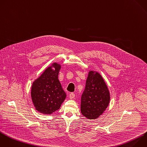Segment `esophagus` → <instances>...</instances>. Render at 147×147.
<instances>
[{"label":"esophagus","instance_id":"esophagus-1","mask_svg":"<svg viewBox=\"0 0 147 147\" xmlns=\"http://www.w3.org/2000/svg\"><path fill=\"white\" fill-rule=\"evenodd\" d=\"M69 98L71 99H73V98H74V97H75V94L74 93H73V92H71L70 94H69Z\"/></svg>","mask_w":147,"mask_h":147}]
</instances>
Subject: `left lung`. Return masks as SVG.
Listing matches in <instances>:
<instances>
[{"label":"left lung","mask_w":147,"mask_h":147,"mask_svg":"<svg viewBox=\"0 0 147 147\" xmlns=\"http://www.w3.org/2000/svg\"><path fill=\"white\" fill-rule=\"evenodd\" d=\"M110 100V91L101 75L90 71L81 98L82 114L89 119H95L106 110Z\"/></svg>","instance_id":"left-lung-1"}]
</instances>
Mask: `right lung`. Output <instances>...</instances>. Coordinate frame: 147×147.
<instances>
[{"label": "right lung", "instance_id": "add662e5", "mask_svg": "<svg viewBox=\"0 0 147 147\" xmlns=\"http://www.w3.org/2000/svg\"><path fill=\"white\" fill-rule=\"evenodd\" d=\"M61 64L53 63L34 80L31 87V98L36 110L45 115L60 109L67 95L58 79Z\"/></svg>", "mask_w": 147, "mask_h": 147}]
</instances>
